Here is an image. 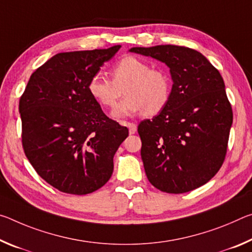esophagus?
Masks as SVG:
<instances>
[{
    "instance_id": "1",
    "label": "esophagus",
    "mask_w": 252,
    "mask_h": 252,
    "mask_svg": "<svg viewBox=\"0 0 252 252\" xmlns=\"http://www.w3.org/2000/svg\"><path fill=\"white\" fill-rule=\"evenodd\" d=\"M126 126L128 127V130H129V134H135L136 130H137V126L135 125L134 123H127Z\"/></svg>"
}]
</instances>
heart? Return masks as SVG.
<instances>
[{
  "label": "heart",
  "instance_id": "1",
  "mask_svg": "<svg viewBox=\"0 0 252 252\" xmlns=\"http://www.w3.org/2000/svg\"><path fill=\"white\" fill-rule=\"evenodd\" d=\"M113 81L101 73L90 78L88 92L99 105L111 108L116 105L124 89L125 99L113 111V116L123 118L144 113L154 116L160 113L171 98V79L162 69L135 57H126L111 69Z\"/></svg>",
  "mask_w": 252,
  "mask_h": 252
}]
</instances>
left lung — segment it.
Segmentation results:
<instances>
[{"label":"left lung","mask_w":252,"mask_h":252,"mask_svg":"<svg viewBox=\"0 0 252 252\" xmlns=\"http://www.w3.org/2000/svg\"><path fill=\"white\" fill-rule=\"evenodd\" d=\"M129 51L166 64L173 80L166 107L138 125L148 181L174 194L202 187L223 163L233 119L220 72L189 48L165 44Z\"/></svg>","instance_id":"1"}]
</instances>
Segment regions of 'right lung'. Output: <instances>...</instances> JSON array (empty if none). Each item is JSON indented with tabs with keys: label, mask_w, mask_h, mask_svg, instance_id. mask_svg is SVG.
<instances>
[{
	"label": "right lung",
	"mask_w": 252,
	"mask_h": 252,
	"mask_svg": "<svg viewBox=\"0 0 252 252\" xmlns=\"http://www.w3.org/2000/svg\"><path fill=\"white\" fill-rule=\"evenodd\" d=\"M121 49L61 52L30 77L20 98L24 153L45 182L84 195L108 182L128 129L90 96V78Z\"/></svg>",
	"instance_id": "right-lung-1"
}]
</instances>
